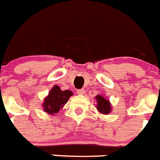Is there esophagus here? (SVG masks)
Segmentation results:
<instances>
[{
	"label": "esophagus",
	"mask_w": 160,
	"mask_h": 160,
	"mask_svg": "<svg viewBox=\"0 0 160 160\" xmlns=\"http://www.w3.org/2000/svg\"><path fill=\"white\" fill-rule=\"evenodd\" d=\"M77 93L78 94V95H83V94H85V90L83 88L79 89V90H77Z\"/></svg>",
	"instance_id": "obj_1"
}]
</instances>
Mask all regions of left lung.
I'll list each match as a JSON object with an SVG mask.
<instances>
[{
    "label": "left lung",
    "mask_w": 160,
    "mask_h": 160,
    "mask_svg": "<svg viewBox=\"0 0 160 160\" xmlns=\"http://www.w3.org/2000/svg\"><path fill=\"white\" fill-rule=\"evenodd\" d=\"M96 98V108L99 113L103 114H109L111 112L112 107L109 99L106 98L103 95H98L95 97Z\"/></svg>",
    "instance_id": "1"
}]
</instances>
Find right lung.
<instances>
[{"label": "right lung", "mask_w": 160, "mask_h": 160, "mask_svg": "<svg viewBox=\"0 0 160 160\" xmlns=\"http://www.w3.org/2000/svg\"><path fill=\"white\" fill-rule=\"evenodd\" d=\"M72 95V92L69 90L62 91L58 85H55L52 88L49 92V95L45 98L42 107L45 112L49 114L53 115L68 102L69 97Z\"/></svg>", "instance_id": "obj_1"}]
</instances>
